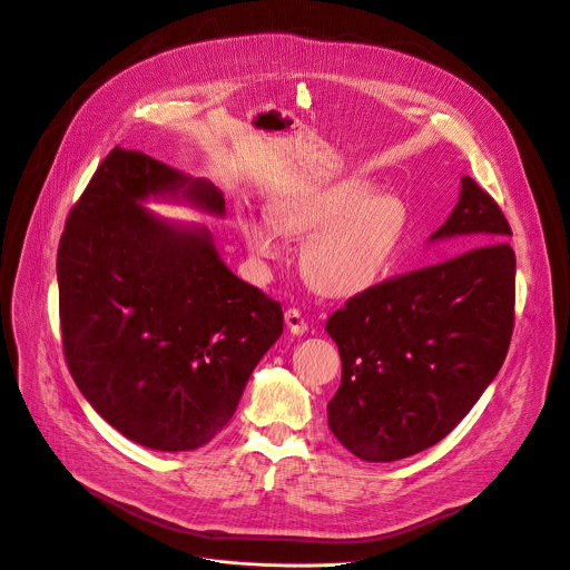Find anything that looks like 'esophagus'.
<instances>
[{
    "instance_id": "obj_1",
    "label": "esophagus",
    "mask_w": 570,
    "mask_h": 570,
    "mask_svg": "<svg viewBox=\"0 0 570 570\" xmlns=\"http://www.w3.org/2000/svg\"><path fill=\"white\" fill-rule=\"evenodd\" d=\"M284 321H286V327L291 330V334H305L309 327V323L305 321V316L299 314V309H286Z\"/></svg>"
}]
</instances>
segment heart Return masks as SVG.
<instances>
[{
    "instance_id": "b5f03b06",
    "label": "heart",
    "mask_w": 570,
    "mask_h": 570,
    "mask_svg": "<svg viewBox=\"0 0 570 570\" xmlns=\"http://www.w3.org/2000/svg\"><path fill=\"white\" fill-rule=\"evenodd\" d=\"M252 263L282 258L284 236L305 238L299 265L305 279L323 295L351 297L383 279L405 229L407 208L390 193H373L366 180H344L305 189L271 208V219H238Z\"/></svg>"
}]
</instances>
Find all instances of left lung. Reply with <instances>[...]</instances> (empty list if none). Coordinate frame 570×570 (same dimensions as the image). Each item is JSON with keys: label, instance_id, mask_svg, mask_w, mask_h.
<instances>
[{"label": "left lung", "instance_id": "8db88e82", "mask_svg": "<svg viewBox=\"0 0 570 570\" xmlns=\"http://www.w3.org/2000/svg\"><path fill=\"white\" fill-rule=\"evenodd\" d=\"M509 236L498 202L465 176L431 240L470 249L375 284L327 318L341 355L327 424L357 459L392 463L438 444L498 375L515 307Z\"/></svg>", "mask_w": 570, "mask_h": 570}]
</instances>
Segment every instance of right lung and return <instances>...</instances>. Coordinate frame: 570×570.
I'll list each match as a JSON object with an SVG mask.
<instances>
[{"label":"right lung","instance_id":"right-lung-1","mask_svg":"<svg viewBox=\"0 0 570 570\" xmlns=\"http://www.w3.org/2000/svg\"><path fill=\"white\" fill-rule=\"evenodd\" d=\"M148 197L224 215L210 180L111 148L59 240L63 355L109 426L148 449L189 451L229 424L284 314L226 268L208 229L154 215Z\"/></svg>","mask_w":570,"mask_h":570}]
</instances>
